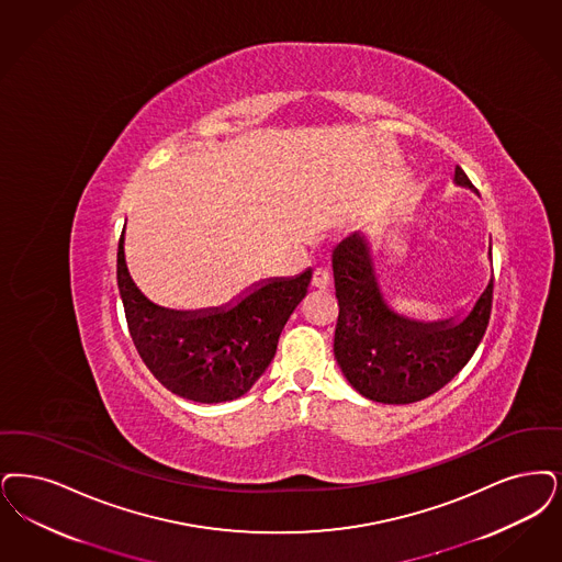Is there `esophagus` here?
Wrapping results in <instances>:
<instances>
[{
  "label": "esophagus",
  "instance_id": "34e87169",
  "mask_svg": "<svg viewBox=\"0 0 562 562\" xmlns=\"http://www.w3.org/2000/svg\"><path fill=\"white\" fill-rule=\"evenodd\" d=\"M333 280V273L328 268H315L314 278H312V284L315 289H326Z\"/></svg>",
  "mask_w": 562,
  "mask_h": 562
}]
</instances>
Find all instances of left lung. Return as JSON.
I'll list each match as a JSON object with an SVG mask.
<instances>
[{"instance_id":"obj_1","label":"left lung","mask_w":562,"mask_h":562,"mask_svg":"<svg viewBox=\"0 0 562 562\" xmlns=\"http://www.w3.org/2000/svg\"><path fill=\"white\" fill-rule=\"evenodd\" d=\"M453 180L471 186L460 167ZM333 271L338 299L335 358L345 379L372 402L414 404L437 393L469 363L487 330L494 273L460 324H423L386 307L360 234L338 243Z\"/></svg>"}]
</instances>
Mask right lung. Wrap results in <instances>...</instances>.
Listing matches in <instances>:
<instances>
[{
  "mask_svg": "<svg viewBox=\"0 0 562 562\" xmlns=\"http://www.w3.org/2000/svg\"><path fill=\"white\" fill-rule=\"evenodd\" d=\"M123 234L125 229L116 250V282L146 368L171 393L199 404L245 395L273 360L284 324L307 294L312 270L270 280L227 310L169 312L137 291L125 266Z\"/></svg>",
  "mask_w": 562,
  "mask_h": 562,
  "instance_id": "1",
  "label": "right lung"
}]
</instances>
